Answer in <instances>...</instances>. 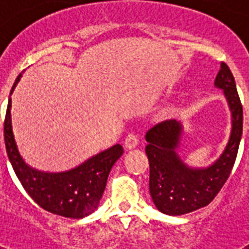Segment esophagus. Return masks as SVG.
<instances>
[{"instance_id": "esophagus-1", "label": "esophagus", "mask_w": 249, "mask_h": 249, "mask_svg": "<svg viewBox=\"0 0 249 249\" xmlns=\"http://www.w3.org/2000/svg\"><path fill=\"white\" fill-rule=\"evenodd\" d=\"M138 142H140V140H138V136L137 134H134V133H130V134H128L126 136V138H125V147L128 148V150H132V148H134L138 144Z\"/></svg>"}]
</instances>
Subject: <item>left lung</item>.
Listing matches in <instances>:
<instances>
[{
    "mask_svg": "<svg viewBox=\"0 0 249 249\" xmlns=\"http://www.w3.org/2000/svg\"><path fill=\"white\" fill-rule=\"evenodd\" d=\"M214 86L224 91L231 112L228 144L214 163L205 168H193L181 159L177 154L183 130L181 121H163L146 133L150 194L156 208L164 214L181 216L208 205L231 173L243 132V107L226 63H221Z\"/></svg>",
    "mask_w": 249,
    "mask_h": 249,
    "instance_id": "8db88e82",
    "label": "left lung"
}]
</instances>
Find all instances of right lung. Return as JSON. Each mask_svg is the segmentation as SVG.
Returning <instances> with one entry per match:
<instances>
[{"label":"right lung","mask_w":249,"mask_h":249,"mask_svg":"<svg viewBox=\"0 0 249 249\" xmlns=\"http://www.w3.org/2000/svg\"><path fill=\"white\" fill-rule=\"evenodd\" d=\"M20 77L21 73L15 80L10 95ZM3 136L10 163L29 196L45 211L68 218H83L98 208L111 168L124 152L121 144H115L66 172H44L32 168L21 158L15 142L11 98L6 111Z\"/></svg>","instance_id":"right-lung-1"}]
</instances>
